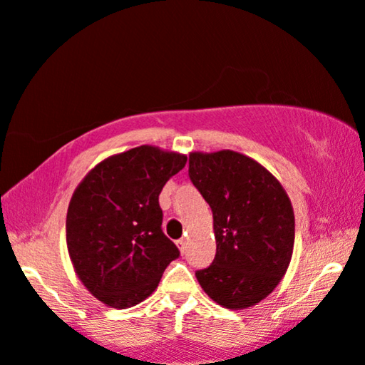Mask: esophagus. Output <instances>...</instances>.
Instances as JSON below:
<instances>
[{"mask_svg":"<svg viewBox=\"0 0 365 365\" xmlns=\"http://www.w3.org/2000/svg\"><path fill=\"white\" fill-rule=\"evenodd\" d=\"M177 247H178V250L182 252V254H185V250H187V240H185V239L177 240Z\"/></svg>","mask_w":365,"mask_h":365,"instance_id":"34e87169","label":"esophagus"}]
</instances>
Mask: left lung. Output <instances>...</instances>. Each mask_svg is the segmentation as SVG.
I'll use <instances>...</instances> for the list:
<instances>
[{
    "label": "left lung",
    "mask_w": 365,
    "mask_h": 365,
    "mask_svg": "<svg viewBox=\"0 0 365 365\" xmlns=\"http://www.w3.org/2000/svg\"><path fill=\"white\" fill-rule=\"evenodd\" d=\"M188 175L213 212L217 254L197 272L203 292L225 309L254 307L274 292L292 260L295 217L282 183L233 150L192 152Z\"/></svg>",
    "instance_id": "left-lung-1"
}]
</instances>
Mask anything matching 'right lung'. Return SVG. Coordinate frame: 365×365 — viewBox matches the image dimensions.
<instances>
[{"label": "right lung", "mask_w": 365, "mask_h": 365, "mask_svg": "<svg viewBox=\"0 0 365 365\" xmlns=\"http://www.w3.org/2000/svg\"><path fill=\"white\" fill-rule=\"evenodd\" d=\"M185 163L187 155L142 145L101 160L73 192L68 254L81 284L108 307L143 302L180 255L162 232L158 195Z\"/></svg>", "instance_id": "add662e5"}]
</instances>
